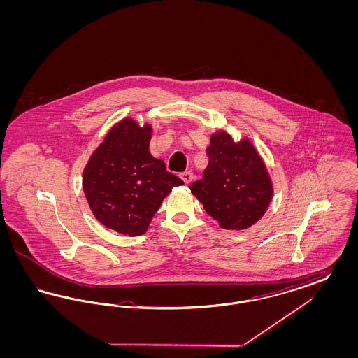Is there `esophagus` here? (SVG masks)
<instances>
[{"mask_svg": "<svg viewBox=\"0 0 358 358\" xmlns=\"http://www.w3.org/2000/svg\"><path fill=\"white\" fill-rule=\"evenodd\" d=\"M193 173L192 171H185V173H182L181 174V178H182V181L185 182V184H190L192 181H193Z\"/></svg>", "mask_w": 358, "mask_h": 358, "instance_id": "1", "label": "esophagus"}]
</instances>
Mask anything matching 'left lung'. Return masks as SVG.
<instances>
[{
  "label": "left lung",
  "mask_w": 358,
  "mask_h": 358,
  "mask_svg": "<svg viewBox=\"0 0 358 358\" xmlns=\"http://www.w3.org/2000/svg\"><path fill=\"white\" fill-rule=\"evenodd\" d=\"M204 178L190 192L222 229L241 231L259 222L273 200L270 173L248 136L235 141L225 130L210 136Z\"/></svg>",
  "instance_id": "left-lung-1"
}]
</instances>
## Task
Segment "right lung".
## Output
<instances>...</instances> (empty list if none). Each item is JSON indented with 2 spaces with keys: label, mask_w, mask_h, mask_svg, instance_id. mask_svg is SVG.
I'll use <instances>...</instances> for the list:
<instances>
[{
  "label": "right lung",
  "mask_w": 358,
  "mask_h": 358,
  "mask_svg": "<svg viewBox=\"0 0 358 358\" xmlns=\"http://www.w3.org/2000/svg\"><path fill=\"white\" fill-rule=\"evenodd\" d=\"M150 123L126 117L110 129L83 171L92 215L122 235H143L171 189L184 184L150 154Z\"/></svg>",
  "instance_id": "1"
}]
</instances>
